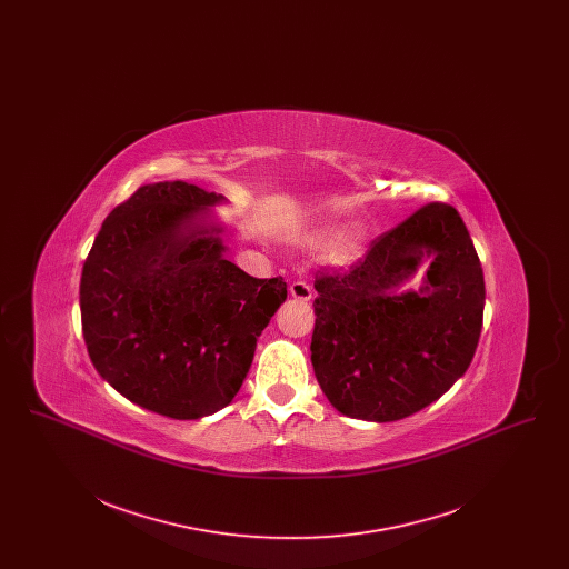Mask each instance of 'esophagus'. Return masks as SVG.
<instances>
[{
  "mask_svg": "<svg viewBox=\"0 0 569 569\" xmlns=\"http://www.w3.org/2000/svg\"><path fill=\"white\" fill-rule=\"evenodd\" d=\"M290 295L297 298V300H311V298H313V290H311V286H309L307 281L297 279V281L290 286Z\"/></svg>",
  "mask_w": 569,
  "mask_h": 569,
  "instance_id": "obj_1",
  "label": "esophagus"
}]
</instances>
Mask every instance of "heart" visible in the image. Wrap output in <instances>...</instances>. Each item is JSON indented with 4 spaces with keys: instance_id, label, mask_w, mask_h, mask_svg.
<instances>
[{
    "instance_id": "heart-1",
    "label": "heart",
    "mask_w": 569,
    "mask_h": 569,
    "mask_svg": "<svg viewBox=\"0 0 569 569\" xmlns=\"http://www.w3.org/2000/svg\"><path fill=\"white\" fill-rule=\"evenodd\" d=\"M365 241H367V232L360 226H352V228L343 230L332 241V244H330V258L335 262H352L362 253Z\"/></svg>"
}]
</instances>
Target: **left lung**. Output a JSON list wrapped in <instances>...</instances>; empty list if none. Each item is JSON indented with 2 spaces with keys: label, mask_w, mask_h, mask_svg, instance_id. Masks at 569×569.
Listing matches in <instances>:
<instances>
[{
  "label": "left lung",
  "mask_w": 569,
  "mask_h": 569,
  "mask_svg": "<svg viewBox=\"0 0 569 569\" xmlns=\"http://www.w3.org/2000/svg\"><path fill=\"white\" fill-rule=\"evenodd\" d=\"M432 258L418 292L396 288ZM311 362L343 416L392 422L467 371L482 330L485 272L459 211L431 202L383 232L348 271H318Z\"/></svg>",
  "instance_id": "8db88e82"
}]
</instances>
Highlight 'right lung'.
<instances>
[{"label": "right lung", "mask_w": 569, "mask_h": 569, "mask_svg": "<svg viewBox=\"0 0 569 569\" xmlns=\"http://www.w3.org/2000/svg\"><path fill=\"white\" fill-rule=\"evenodd\" d=\"M186 181L142 186L112 209L82 264V337L96 371L136 406L196 420L228 406L258 337L288 297L226 260L209 207Z\"/></svg>", "instance_id": "obj_1"}]
</instances>
